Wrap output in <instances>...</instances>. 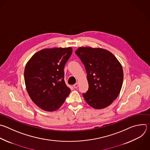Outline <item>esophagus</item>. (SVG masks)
<instances>
[{
	"instance_id": "obj_1",
	"label": "esophagus",
	"mask_w": 150,
	"mask_h": 150,
	"mask_svg": "<svg viewBox=\"0 0 150 150\" xmlns=\"http://www.w3.org/2000/svg\"><path fill=\"white\" fill-rule=\"evenodd\" d=\"M78 83H76L75 84H74V87L75 88H78Z\"/></svg>"
}]
</instances>
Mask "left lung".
I'll list each match as a JSON object with an SVG mask.
<instances>
[{
	"instance_id": "left-lung-1",
	"label": "left lung",
	"mask_w": 150,
	"mask_h": 150,
	"mask_svg": "<svg viewBox=\"0 0 150 150\" xmlns=\"http://www.w3.org/2000/svg\"><path fill=\"white\" fill-rule=\"evenodd\" d=\"M87 74L89 88L82 95L86 103L95 109L111 105L118 96L123 82L121 64L106 49L80 47L75 51Z\"/></svg>"
}]
</instances>
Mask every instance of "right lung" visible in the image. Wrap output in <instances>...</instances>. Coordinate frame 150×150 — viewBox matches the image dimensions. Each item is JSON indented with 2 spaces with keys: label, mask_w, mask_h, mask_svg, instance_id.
<instances>
[{
  "label": "right lung",
  "mask_w": 150,
  "mask_h": 150,
  "mask_svg": "<svg viewBox=\"0 0 150 150\" xmlns=\"http://www.w3.org/2000/svg\"><path fill=\"white\" fill-rule=\"evenodd\" d=\"M72 48L44 49L35 54L27 62L24 78L32 101L46 111L59 109L71 92L64 81V67Z\"/></svg>",
  "instance_id": "add662e5"
}]
</instances>
